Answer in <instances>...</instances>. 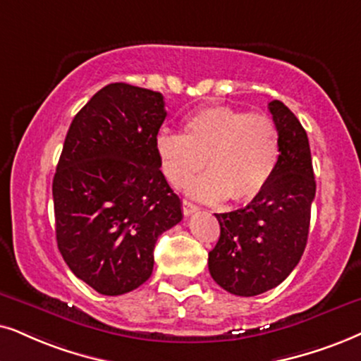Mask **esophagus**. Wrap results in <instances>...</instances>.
Instances as JSON below:
<instances>
[{
  "mask_svg": "<svg viewBox=\"0 0 361 361\" xmlns=\"http://www.w3.org/2000/svg\"><path fill=\"white\" fill-rule=\"evenodd\" d=\"M198 212V207H196L195 203H191L190 200H183V213L188 216V214Z\"/></svg>",
  "mask_w": 361,
  "mask_h": 361,
  "instance_id": "34e87169",
  "label": "esophagus"
}]
</instances>
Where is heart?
<instances>
[{"instance_id":"obj_1","label":"heart","mask_w":361,"mask_h":361,"mask_svg":"<svg viewBox=\"0 0 361 361\" xmlns=\"http://www.w3.org/2000/svg\"><path fill=\"white\" fill-rule=\"evenodd\" d=\"M163 171L181 186L207 163L209 171L186 186L202 202H248L262 193L280 161V133L271 116L212 106L185 123V135L163 130L157 138Z\"/></svg>"}]
</instances>
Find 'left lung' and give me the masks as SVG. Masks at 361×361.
<instances>
[{
    "instance_id": "obj_1",
    "label": "left lung",
    "mask_w": 361,
    "mask_h": 361,
    "mask_svg": "<svg viewBox=\"0 0 361 361\" xmlns=\"http://www.w3.org/2000/svg\"><path fill=\"white\" fill-rule=\"evenodd\" d=\"M268 109L280 133L275 175L246 207L214 214L220 238L208 253L209 275L223 290L238 296L264 293L293 271L307 246L317 191L302 123L278 99Z\"/></svg>"
}]
</instances>
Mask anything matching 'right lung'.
<instances>
[{
	"label": "right lung",
	"instance_id": "obj_1",
	"mask_svg": "<svg viewBox=\"0 0 361 361\" xmlns=\"http://www.w3.org/2000/svg\"><path fill=\"white\" fill-rule=\"evenodd\" d=\"M163 94L126 83L104 86L68 130L53 178L56 241L70 270L116 296L152 276L158 236L181 221L157 136Z\"/></svg>",
	"mask_w": 361,
	"mask_h": 361
}]
</instances>
